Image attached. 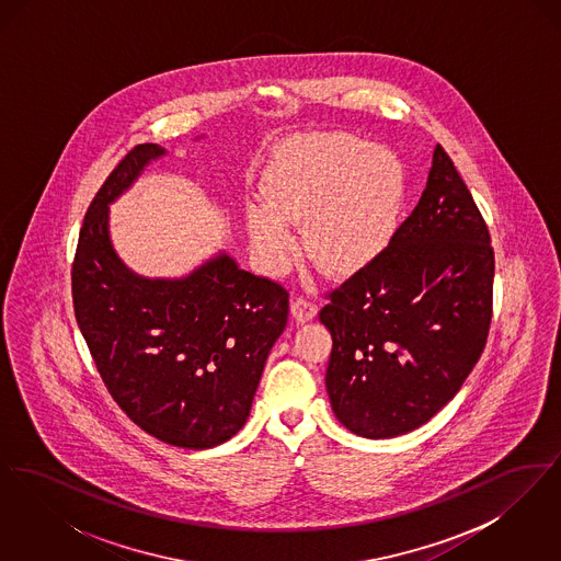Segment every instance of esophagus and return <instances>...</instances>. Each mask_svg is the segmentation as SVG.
<instances>
[{"label":"esophagus","mask_w":561,"mask_h":561,"mask_svg":"<svg viewBox=\"0 0 561 561\" xmlns=\"http://www.w3.org/2000/svg\"><path fill=\"white\" fill-rule=\"evenodd\" d=\"M294 320L309 321L318 316V302L309 296H296L293 300Z\"/></svg>","instance_id":"34e87169"}]
</instances>
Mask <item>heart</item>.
<instances>
[{
    "label": "heart",
    "instance_id": "obj_1",
    "mask_svg": "<svg viewBox=\"0 0 561 561\" xmlns=\"http://www.w3.org/2000/svg\"><path fill=\"white\" fill-rule=\"evenodd\" d=\"M268 204L248 213L250 236L268 267L284 271L298 254L293 222H305L313 261L332 275L374 263L396 240L408 199V172L389 149L353 134L293 140L265 179Z\"/></svg>",
    "mask_w": 561,
    "mask_h": 561
}]
</instances>
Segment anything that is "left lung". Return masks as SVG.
Masks as SVG:
<instances>
[{"label": "left lung", "mask_w": 561, "mask_h": 561, "mask_svg": "<svg viewBox=\"0 0 561 561\" xmlns=\"http://www.w3.org/2000/svg\"><path fill=\"white\" fill-rule=\"evenodd\" d=\"M494 248L442 145L391 245L325 293V389L336 419L382 439L425 425L462 387L492 321Z\"/></svg>", "instance_id": "8db88e82"}]
</instances>
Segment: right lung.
<instances>
[{"label":"right lung","instance_id":"right-lung-1","mask_svg":"<svg viewBox=\"0 0 561 561\" xmlns=\"http://www.w3.org/2000/svg\"><path fill=\"white\" fill-rule=\"evenodd\" d=\"M163 149L136 145L96 191L71 267L73 311L115 403L165 444L202 450L245 423L268 351L284 332L288 290L227 254L185 279H142L115 256L108 204Z\"/></svg>","mask_w":561,"mask_h":561}]
</instances>
